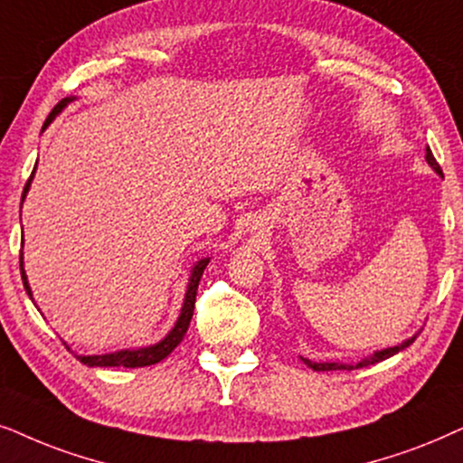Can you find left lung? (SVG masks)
<instances>
[{
    "mask_svg": "<svg viewBox=\"0 0 463 463\" xmlns=\"http://www.w3.org/2000/svg\"><path fill=\"white\" fill-rule=\"evenodd\" d=\"M425 160H428V165H430V167H432V169L436 171V174L442 175V169H440V165L436 163L434 154H432V150H430V147H428V150H425ZM417 335H419V332H417ZM417 335H412L411 338H406L404 343L396 345V347H387V349L374 351L373 355L364 357V360H360V362H357V364H341V362H311V360H307V357H300V360H303L307 366L313 368V371H317V373H324V371H355V368H364V366L377 364V362H383V360H387V357L396 355L398 351H402V349L409 347V345H411V343L415 341V338H417Z\"/></svg>",
    "mask_w": 463,
    "mask_h": 463,
    "instance_id": "1",
    "label": "left lung"
}]
</instances>
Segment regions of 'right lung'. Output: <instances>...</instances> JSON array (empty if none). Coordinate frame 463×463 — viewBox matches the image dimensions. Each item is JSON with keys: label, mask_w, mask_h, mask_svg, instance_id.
<instances>
[{"label": "right lung", "mask_w": 463, "mask_h": 463, "mask_svg": "<svg viewBox=\"0 0 463 463\" xmlns=\"http://www.w3.org/2000/svg\"><path fill=\"white\" fill-rule=\"evenodd\" d=\"M76 97H65L61 99V101L54 106V109L51 114H48V118L44 122V127H42V131L51 125V122L57 118V114L63 109L67 103H71ZM33 174H35V167H33ZM33 174L24 184V190H23V199H21V205L24 201V196L29 193V186H31V180H33ZM209 264V258H201L199 262L194 264L193 270H190V279H188V288H186V296H184V305H182V313L180 317H177V322L174 328L167 336L163 338V341L150 345V347H141V349H120V351H114V354H103V355H78L80 362L86 366H125V368H139V366H152V364H158L160 360H165L171 351H174L177 345L182 343V338L186 336V330L190 326V319H193V313H194V300H196V289H199V281L203 277V270ZM21 277H23V286L27 289L29 298L33 300V294H31V288H29V281H27V275H24V269H23V251H21ZM70 349V347H67Z\"/></svg>", "instance_id": "obj_1"}]
</instances>
